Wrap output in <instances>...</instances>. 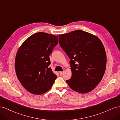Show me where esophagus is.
I'll use <instances>...</instances> for the list:
<instances>
[{
    "label": "esophagus",
    "instance_id": "obj_1",
    "mask_svg": "<svg viewBox=\"0 0 120 120\" xmlns=\"http://www.w3.org/2000/svg\"><path fill=\"white\" fill-rule=\"evenodd\" d=\"M64 71H60V75H63V74H64Z\"/></svg>",
    "mask_w": 120,
    "mask_h": 120
}]
</instances>
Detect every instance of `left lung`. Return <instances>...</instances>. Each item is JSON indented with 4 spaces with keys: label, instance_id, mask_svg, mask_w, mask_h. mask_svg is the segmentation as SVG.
Instances as JSON below:
<instances>
[{
    "label": "left lung",
    "instance_id": "1",
    "mask_svg": "<svg viewBox=\"0 0 120 120\" xmlns=\"http://www.w3.org/2000/svg\"><path fill=\"white\" fill-rule=\"evenodd\" d=\"M61 48L71 59V77L66 82L75 91H92L102 79L107 56L103 43L97 36L81 30L59 35Z\"/></svg>",
    "mask_w": 120,
    "mask_h": 120
}]
</instances>
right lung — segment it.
<instances>
[{"label": "right lung", "instance_id": "obj_1", "mask_svg": "<svg viewBox=\"0 0 120 120\" xmlns=\"http://www.w3.org/2000/svg\"><path fill=\"white\" fill-rule=\"evenodd\" d=\"M58 42L57 36L39 32L27 38L18 49L16 74L30 93L41 95L51 89L57 76L49 67V56Z\"/></svg>", "mask_w": 120, "mask_h": 120}]
</instances>
